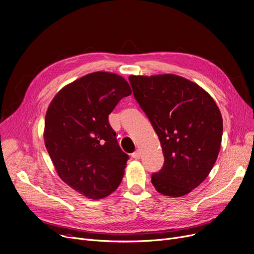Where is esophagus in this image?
<instances>
[{"mask_svg": "<svg viewBox=\"0 0 254 254\" xmlns=\"http://www.w3.org/2000/svg\"><path fill=\"white\" fill-rule=\"evenodd\" d=\"M131 157H133V158L136 159V160H139L140 157H141V151H140V150H136L135 152L131 153Z\"/></svg>", "mask_w": 254, "mask_h": 254, "instance_id": "1", "label": "esophagus"}]
</instances>
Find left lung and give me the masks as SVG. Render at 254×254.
<instances>
[{
	"label": "left lung",
	"mask_w": 254,
	"mask_h": 254,
	"mask_svg": "<svg viewBox=\"0 0 254 254\" xmlns=\"http://www.w3.org/2000/svg\"><path fill=\"white\" fill-rule=\"evenodd\" d=\"M128 81L164 153V166L151 175V183L162 195L185 196L216 163L223 133L221 112L211 95L183 76L129 75Z\"/></svg>",
	"instance_id": "left-lung-1"
}]
</instances>
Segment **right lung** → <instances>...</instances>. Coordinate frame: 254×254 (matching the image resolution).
I'll list each match as a JSON object with an SVG mask.
<instances>
[{"instance_id":"add662e5","label":"right lung","mask_w":254,"mask_h":254,"mask_svg":"<svg viewBox=\"0 0 254 254\" xmlns=\"http://www.w3.org/2000/svg\"><path fill=\"white\" fill-rule=\"evenodd\" d=\"M130 93L123 76L96 71L64 86L48 108L43 138L55 169L89 199L109 196L123 181L128 156L108 116Z\"/></svg>"}]
</instances>
